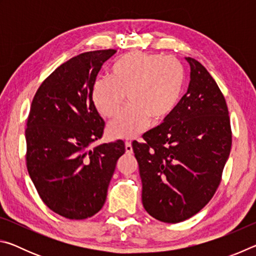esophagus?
Returning a JSON list of instances; mask_svg holds the SVG:
<instances>
[{"label": "esophagus", "mask_w": 256, "mask_h": 256, "mask_svg": "<svg viewBox=\"0 0 256 256\" xmlns=\"http://www.w3.org/2000/svg\"><path fill=\"white\" fill-rule=\"evenodd\" d=\"M125 151H126V154H131L133 152V148H132L131 142H128V141L125 142Z\"/></svg>", "instance_id": "obj_1"}]
</instances>
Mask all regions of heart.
Masks as SVG:
<instances>
[{
  "label": "heart",
  "instance_id": "obj_1",
  "mask_svg": "<svg viewBox=\"0 0 256 256\" xmlns=\"http://www.w3.org/2000/svg\"><path fill=\"white\" fill-rule=\"evenodd\" d=\"M185 71L172 56L131 52L116 60L110 78H97L92 98L99 114L112 118L128 94L130 105L108 126L114 138H132L150 124L167 118L180 104Z\"/></svg>",
  "mask_w": 256,
  "mask_h": 256
}]
</instances>
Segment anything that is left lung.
<instances>
[{"instance_id": "1", "label": "left lung", "mask_w": 256, "mask_h": 256, "mask_svg": "<svg viewBox=\"0 0 256 256\" xmlns=\"http://www.w3.org/2000/svg\"><path fill=\"white\" fill-rule=\"evenodd\" d=\"M190 81L164 122L132 144L142 182V204L154 219L184 222L203 209L222 182L232 128L222 90L192 58Z\"/></svg>"}]
</instances>
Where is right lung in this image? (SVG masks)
I'll return each mask as SVG.
<instances>
[{"instance_id":"add662e5","label":"right lung","mask_w":256,"mask_h":256,"mask_svg":"<svg viewBox=\"0 0 256 256\" xmlns=\"http://www.w3.org/2000/svg\"><path fill=\"white\" fill-rule=\"evenodd\" d=\"M115 50L86 52L66 60L42 81L26 128L27 170L42 202L68 219L90 218L102 209L122 140L92 148L105 122L92 98L102 64Z\"/></svg>"}]
</instances>
